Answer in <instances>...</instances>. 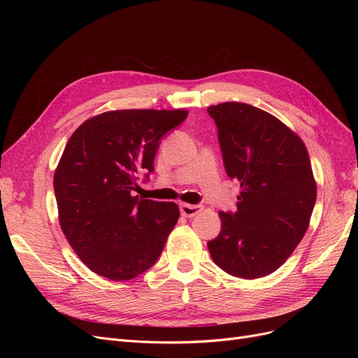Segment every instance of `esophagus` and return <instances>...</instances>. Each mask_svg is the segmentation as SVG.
I'll use <instances>...</instances> for the list:
<instances>
[{"instance_id":"obj_1","label":"esophagus","mask_w":358,"mask_h":358,"mask_svg":"<svg viewBox=\"0 0 358 358\" xmlns=\"http://www.w3.org/2000/svg\"><path fill=\"white\" fill-rule=\"evenodd\" d=\"M201 210H203V206L200 204H187V203L180 204V213L183 216H187V218H192V216H196Z\"/></svg>"}]
</instances>
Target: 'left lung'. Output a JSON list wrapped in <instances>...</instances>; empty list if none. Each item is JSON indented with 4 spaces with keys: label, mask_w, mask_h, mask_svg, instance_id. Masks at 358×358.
I'll use <instances>...</instances> for the list:
<instances>
[{
    "label": "left lung",
    "mask_w": 358,
    "mask_h": 358,
    "mask_svg": "<svg viewBox=\"0 0 358 358\" xmlns=\"http://www.w3.org/2000/svg\"><path fill=\"white\" fill-rule=\"evenodd\" d=\"M218 128L227 175L241 183L236 212H220L221 233L208 242L224 272L243 279L282 266L305 236L317 200L301 138L270 113L245 103L208 107Z\"/></svg>",
    "instance_id": "1"
}]
</instances>
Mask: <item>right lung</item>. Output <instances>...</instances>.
Wrapping results in <instances>:
<instances>
[{
  "label": "right lung",
  "instance_id": "obj_1",
  "mask_svg": "<svg viewBox=\"0 0 358 358\" xmlns=\"http://www.w3.org/2000/svg\"><path fill=\"white\" fill-rule=\"evenodd\" d=\"M187 110H113L85 121L53 176L59 224L94 273L112 280L142 275L159 258L179 218L175 203L134 196L149 179L161 138Z\"/></svg>",
  "mask_w": 358,
  "mask_h": 358
}]
</instances>
